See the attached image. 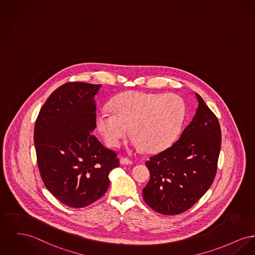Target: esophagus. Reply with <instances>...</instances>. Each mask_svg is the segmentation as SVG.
I'll return each instance as SVG.
<instances>
[{
    "mask_svg": "<svg viewBox=\"0 0 255 255\" xmlns=\"http://www.w3.org/2000/svg\"><path fill=\"white\" fill-rule=\"evenodd\" d=\"M120 162L121 165H132L133 164V161H131L128 158H123V157L120 158Z\"/></svg>",
    "mask_w": 255,
    "mask_h": 255,
    "instance_id": "obj_1",
    "label": "esophagus"
}]
</instances>
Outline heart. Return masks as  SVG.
Returning a JSON list of instances; mask_svg holds the SVG:
<instances>
[{
  "label": "heart",
  "instance_id": "1",
  "mask_svg": "<svg viewBox=\"0 0 255 255\" xmlns=\"http://www.w3.org/2000/svg\"><path fill=\"white\" fill-rule=\"evenodd\" d=\"M112 111L103 110L96 117V126L106 143L118 147L128 132L135 147L157 152L167 147L179 134L186 107L175 94L127 91L111 103Z\"/></svg>",
  "mask_w": 255,
  "mask_h": 255
}]
</instances>
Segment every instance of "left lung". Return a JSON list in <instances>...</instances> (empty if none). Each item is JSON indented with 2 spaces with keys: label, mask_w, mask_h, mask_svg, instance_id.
Segmentation results:
<instances>
[{
  "label": "left lung",
  "mask_w": 255,
  "mask_h": 255,
  "mask_svg": "<svg viewBox=\"0 0 255 255\" xmlns=\"http://www.w3.org/2000/svg\"><path fill=\"white\" fill-rule=\"evenodd\" d=\"M198 107L191 123L168 148L145 163L150 180L142 196L163 215L190 209L207 192L217 172L222 133L219 120L195 93Z\"/></svg>",
  "instance_id": "left-lung-1"
}]
</instances>
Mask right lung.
Here are the masks:
<instances>
[{"label":"right lung","mask_w":255,"mask_h":255,"mask_svg":"<svg viewBox=\"0 0 255 255\" xmlns=\"http://www.w3.org/2000/svg\"><path fill=\"white\" fill-rule=\"evenodd\" d=\"M102 85L72 82L55 90L34 125L38 169L48 191L63 204L83 208L105 195L109 173L120 165L116 152L102 145L94 96Z\"/></svg>","instance_id":"add662e5"}]
</instances>
